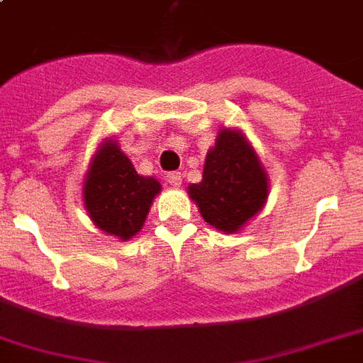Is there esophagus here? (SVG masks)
Masks as SVG:
<instances>
[{
	"label": "esophagus",
	"instance_id": "1",
	"mask_svg": "<svg viewBox=\"0 0 363 363\" xmlns=\"http://www.w3.org/2000/svg\"><path fill=\"white\" fill-rule=\"evenodd\" d=\"M167 181H169V184H173V186H181L182 175L179 171H171V173H167Z\"/></svg>",
	"mask_w": 363,
	"mask_h": 363
}]
</instances>
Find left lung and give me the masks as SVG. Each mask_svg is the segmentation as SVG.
Listing matches in <instances>:
<instances>
[{"label": "left lung", "instance_id": "obj_1", "mask_svg": "<svg viewBox=\"0 0 363 363\" xmlns=\"http://www.w3.org/2000/svg\"><path fill=\"white\" fill-rule=\"evenodd\" d=\"M188 194L213 228L234 234L242 230L268 198V175L242 131L220 129L207 152L201 182Z\"/></svg>", "mask_w": 363, "mask_h": 363}]
</instances>
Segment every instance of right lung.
Listing matches in <instances>:
<instances>
[{"instance_id":"obj_1","label":"right lung","mask_w":363,"mask_h":363,"mask_svg":"<svg viewBox=\"0 0 363 363\" xmlns=\"http://www.w3.org/2000/svg\"><path fill=\"white\" fill-rule=\"evenodd\" d=\"M162 184L138 175L114 138H104L83 182V203L96 228L108 236L131 240L145 225Z\"/></svg>"}]
</instances>
